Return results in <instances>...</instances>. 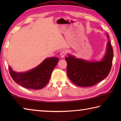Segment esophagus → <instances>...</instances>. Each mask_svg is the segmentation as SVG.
<instances>
[{
	"mask_svg": "<svg viewBox=\"0 0 121 121\" xmlns=\"http://www.w3.org/2000/svg\"><path fill=\"white\" fill-rule=\"evenodd\" d=\"M67 54V52L65 51H62V52L60 53V56L61 58H63L65 56V55Z\"/></svg>",
	"mask_w": 121,
	"mask_h": 121,
	"instance_id": "obj_1",
	"label": "esophagus"
}]
</instances>
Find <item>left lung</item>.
Wrapping results in <instances>:
<instances>
[{"label": "left lung", "mask_w": 121, "mask_h": 121, "mask_svg": "<svg viewBox=\"0 0 121 121\" xmlns=\"http://www.w3.org/2000/svg\"><path fill=\"white\" fill-rule=\"evenodd\" d=\"M105 54L99 61H89L76 58L68 54L65 58L67 62V73L69 79L75 85L82 87L92 86L103 80L109 74L111 69L113 50L109 37Z\"/></svg>", "instance_id": "1"}]
</instances>
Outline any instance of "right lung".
Wrapping results in <instances>:
<instances>
[{
    "mask_svg": "<svg viewBox=\"0 0 121 121\" xmlns=\"http://www.w3.org/2000/svg\"><path fill=\"white\" fill-rule=\"evenodd\" d=\"M59 59L56 57L46 58L37 66L26 72H16L9 66L10 75L16 83L24 87L34 90L43 89L48 83Z\"/></svg>",
    "mask_w": 121,
    "mask_h": 121,
    "instance_id": "1",
    "label": "right lung"
}]
</instances>
